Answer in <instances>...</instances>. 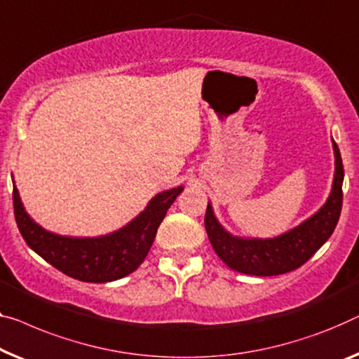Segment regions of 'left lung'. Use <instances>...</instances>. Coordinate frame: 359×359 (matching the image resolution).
Listing matches in <instances>:
<instances>
[{
  "mask_svg": "<svg viewBox=\"0 0 359 359\" xmlns=\"http://www.w3.org/2000/svg\"><path fill=\"white\" fill-rule=\"evenodd\" d=\"M335 172L332 190L319 210L306 221L298 224L285 233L274 238L237 237L222 227L208 203L205 227L216 255L231 269L250 276H279L295 271L306 263L316 251L327 242L339 222L341 211V184H344V164L340 149L332 138Z\"/></svg>",
  "mask_w": 359,
  "mask_h": 359,
  "instance_id": "8db88e82",
  "label": "left lung"
}]
</instances>
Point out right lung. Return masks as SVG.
<instances>
[{"label":"right lung","mask_w":359,"mask_h":359,"mask_svg":"<svg viewBox=\"0 0 359 359\" xmlns=\"http://www.w3.org/2000/svg\"><path fill=\"white\" fill-rule=\"evenodd\" d=\"M13 185L15 222L27 245L66 276L93 283L122 279L143 263L156 237L159 224L184 190V187L179 185L154 195L145 210L114 232L98 237H67L53 233L36 224L27 214L14 182Z\"/></svg>","instance_id":"right-lung-1"}]
</instances>
